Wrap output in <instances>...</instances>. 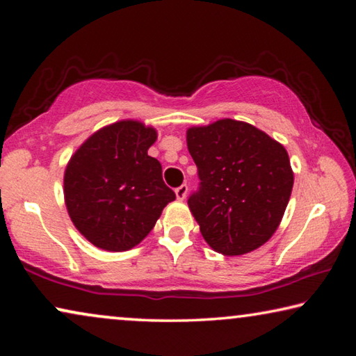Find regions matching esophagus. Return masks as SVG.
<instances>
[{"label":"esophagus","instance_id":"1","mask_svg":"<svg viewBox=\"0 0 356 356\" xmlns=\"http://www.w3.org/2000/svg\"><path fill=\"white\" fill-rule=\"evenodd\" d=\"M186 193H188V186H186V184L177 186V188H176V196H177V200H179V201H184V200H185V196H186Z\"/></svg>","mask_w":356,"mask_h":356}]
</instances>
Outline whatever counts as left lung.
Returning <instances> with one entry per match:
<instances>
[{"mask_svg":"<svg viewBox=\"0 0 356 356\" xmlns=\"http://www.w3.org/2000/svg\"><path fill=\"white\" fill-rule=\"evenodd\" d=\"M186 146L200 177L188 207L210 248L240 256L267 242L292 193L286 149L252 125L232 119L188 129Z\"/></svg>","mask_w":356,"mask_h":356,"instance_id":"1","label":"left lung"}]
</instances>
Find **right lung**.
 Returning <instances> with one entry per match:
<instances>
[{"label": "right lung", "mask_w": 356, "mask_h": 356, "mask_svg": "<svg viewBox=\"0 0 356 356\" xmlns=\"http://www.w3.org/2000/svg\"><path fill=\"white\" fill-rule=\"evenodd\" d=\"M155 140L154 129L120 120L88 138L65 168L67 212L97 248H134L176 200L163 182L160 161L147 155Z\"/></svg>", "instance_id": "right-lung-1"}]
</instances>
